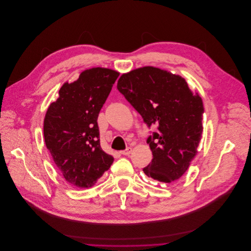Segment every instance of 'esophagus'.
Wrapping results in <instances>:
<instances>
[{"mask_svg":"<svg viewBox=\"0 0 251 251\" xmlns=\"http://www.w3.org/2000/svg\"><path fill=\"white\" fill-rule=\"evenodd\" d=\"M131 151H132V148L131 147H126L125 150H123L121 153L124 154V155H129L131 153Z\"/></svg>","mask_w":251,"mask_h":251,"instance_id":"obj_1","label":"esophagus"}]
</instances>
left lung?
<instances>
[{"label":"left lung","mask_w":251,"mask_h":251,"mask_svg":"<svg viewBox=\"0 0 251 251\" xmlns=\"http://www.w3.org/2000/svg\"><path fill=\"white\" fill-rule=\"evenodd\" d=\"M118 90L152 131L146 142L152 151L151 163L143 172L154 180L171 183L188 169L197 153L203 132L204 106L184 78L147 66L124 74Z\"/></svg>","instance_id":"left-lung-1"}]
</instances>
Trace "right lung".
<instances>
[{
	"label": "right lung",
	"mask_w": 251,
	"mask_h": 251,
	"mask_svg": "<svg viewBox=\"0 0 251 251\" xmlns=\"http://www.w3.org/2000/svg\"><path fill=\"white\" fill-rule=\"evenodd\" d=\"M119 75L107 68L85 70L77 81L61 87L56 102L46 112V147L73 186H93L114 162L100 145L97 120Z\"/></svg>",
	"instance_id": "right-lung-1"
}]
</instances>
